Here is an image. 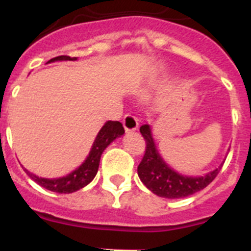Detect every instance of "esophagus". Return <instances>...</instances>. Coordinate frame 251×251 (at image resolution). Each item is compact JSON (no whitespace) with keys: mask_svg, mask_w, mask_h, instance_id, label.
<instances>
[{"mask_svg":"<svg viewBox=\"0 0 251 251\" xmlns=\"http://www.w3.org/2000/svg\"><path fill=\"white\" fill-rule=\"evenodd\" d=\"M123 124L126 131H135L139 127V120H137L134 115L131 114H126L125 116H124Z\"/></svg>","mask_w":251,"mask_h":251,"instance_id":"obj_1","label":"esophagus"}]
</instances>
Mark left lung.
Segmentation results:
<instances>
[{
    "mask_svg": "<svg viewBox=\"0 0 251 251\" xmlns=\"http://www.w3.org/2000/svg\"><path fill=\"white\" fill-rule=\"evenodd\" d=\"M140 132L145 139L146 149L145 155L137 166V174L144 185L157 196L166 199H180L193 195L206 187L215 179L223 168L221 164V166L211 173L198 177L180 175L169 168V165H166L157 152L151 136L150 126L142 125L140 127Z\"/></svg>",
    "mask_w": 251,
    "mask_h": 251,
    "instance_id": "obj_1",
    "label": "left lung"
}]
</instances>
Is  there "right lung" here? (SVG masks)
<instances>
[{
    "label": "right lung",
    "instance_id": "add662e5",
    "mask_svg": "<svg viewBox=\"0 0 251 251\" xmlns=\"http://www.w3.org/2000/svg\"><path fill=\"white\" fill-rule=\"evenodd\" d=\"M67 60L75 61L77 58L70 57V56H57V57L51 58L49 61V64L50 62H55V61ZM124 132H125V130L123 127V124L119 123V121H107L101 127V130L99 131L98 136L95 139L94 145H92L91 151H90L87 159L75 171H72L71 174H69L67 176H64V177H58V179H44V177H38V176L33 175L32 173H30L26 169H25V171L40 186L45 187L47 190L53 191V193L70 194L74 193V191H77L94 180V177L98 174L99 165H100V159L103 150L116 137L124 135Z\"/></svg>",
    "mask_w": 251,
    "mask_h": 251
}]
</instances>
